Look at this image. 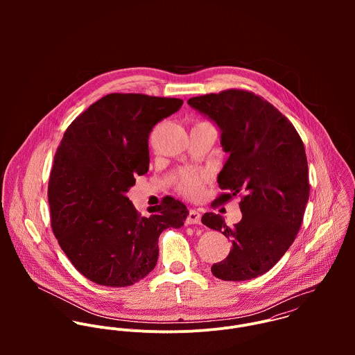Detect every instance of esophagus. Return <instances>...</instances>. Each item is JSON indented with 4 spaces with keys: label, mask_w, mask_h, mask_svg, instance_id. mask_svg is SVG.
I'll return each instance as SVG.
<instances>
[{
    "label": "esophagus",
    "mask_w": 355,
    "mask_h": 355,
    "mask_svg": "<svg viewBox=\"0 0 355 355\" xmlns=\"http://www.w3.org/2000/svg\"><path fill=\"white\" fill-rule=\"evenodd\" d=\"M187 223L189 224H200L201 223V213L196 209H190L189 216H187Z\"/></svg>",
    "instance_id": "esophagus-1"
}]
</instances>
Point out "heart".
Instances as JSON below:
<instances>
[{"instance_id":"1","label":"heart","mask_w":355,"mask_h":355,"mask_svg":"<svg viewBox=\"0 0 355 355\" xmlns=\"http://www.w3.org/2000/svg\"><path fill=\"white\" fill-rule=\"evenodd\" d=\"M205 176L196 171H184L176 180V189L186 197H194L202 187Z\"/></svg>"}]
</instances>
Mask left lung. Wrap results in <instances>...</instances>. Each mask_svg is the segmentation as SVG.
Returning a JSON list of instances; mask_svg holds the SVG:
<instances>
[{
  "label": "left lung",
  "instance_id": "8db88e82",
  "mask_svg": "<svg viewBox=\"0 0 355 355\" xmlns=\"http://www.w3.org/2000/svg\"><path fill=\"white\" fill-rule=\"evenodd\" d=\"M187 103L218 125L230 153L217 178L224 193L216 201L241 197L242 220L234 228L220 214L202 216V224L232 243L211 273L227 282L258 277L288 250L304 221L310 193L304 142L284 114L252 92L230 89Z\"/></svg>",
  "mask_w": 355,
  "mask_h": 355
}]
</instances>
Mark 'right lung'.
Here are the masks:
<instances>
[{"instance_id": "right-lung-1", "label": "right lung", "mask_w": 355, "mask_h": 355, "mask_svg": "<svg viewBox=\"0 0 355 355\" xmlns=\"http://www.w3.org/2000/svg\"><path fill=\"white\" fill-rule=\"evenodd\" d=\"M183 105L179 98L113 93L79 114L54 154L48 201L51 230L72 265L89 280L127 287L148 276L158 236L180 228L184 203L165 197L142 216L127 191L149 171L153 127Z\"/></svg>"}]
</instances>
